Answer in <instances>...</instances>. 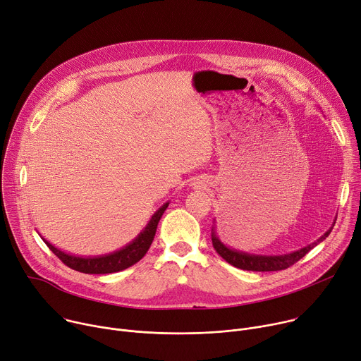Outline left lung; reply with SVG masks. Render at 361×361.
Segmentation results:
<instances>
[{"mask_svg": "<svg viewBox=\"0 0 361 361\" xmlns=\"http://www.w3.org/2000/svg\"><path fill=\"white\" fill-rule=\"evenodd\" d=\"M334 224H336V221L333 223V226L329 228V231H326L314 243H311L305 247H301L295 252L285 253V255H253V253H247V252L236 250L233 247H228L227 245H224L220 240L219 235L216 233V227H212V242H213V247L216 249V252L227 262V264H231L239 269L253 271V272L282 271V269L292 267L293 264H297V262L301 257H304L312 247H315L318 243H321L322 240L329 238Z\"/></svg>", "mask_w": 361, "mask_h": 361, "instance_id": "8db88e82", "label": "left lung"}]
</instances>
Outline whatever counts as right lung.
I'll use <instances>...</instances> for the list:
<instances>
[{
  "mask_svg": "<svg viewBox=\"0 0 361 361\" xmlns=\"http://www.w3.org/2000/svg\"><path fill=\"white\" fill-rule=\"evenodd\" d=\"M170 202L164 203L149 219L148 224L142 228L141 233L133 240L129 242L126 246H123L119 250H115L108 255H101V256H78L72 255L68 252H63L53 246L50 242H47L44 238L43 242L49 246V249L63 262L64 265H68L69 268L83 272V274H114L123 271L129 267L135 265L138 260H141L145 253L148 252L155 232H157V226L164 214V212L167 210Z\"/></svg>",
  "mask_w": 361,
  "mask_h": 361,
  "instance_id": "right-lung-1",
  "label": "right lung"
}]
</instances>
